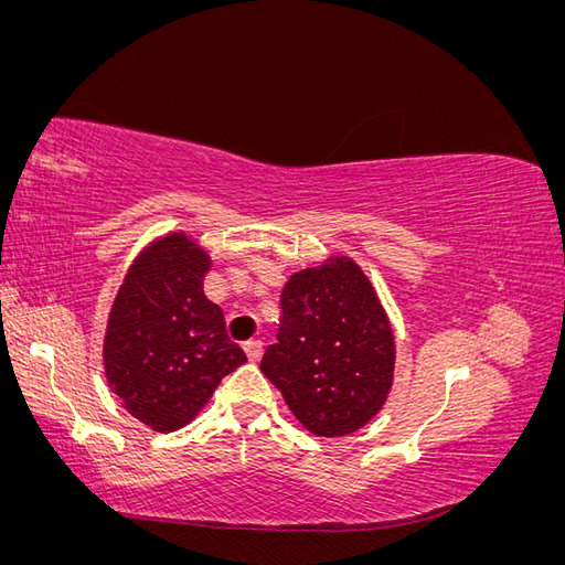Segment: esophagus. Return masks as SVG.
Instances as JSON below:
<instances>
[{"mask_svg":"<svg viewBox=\"0 0 565 565\" xmlns=\"http://www.w3.org/2000/svg\"><path fill=\"white\" fill-rule=\"evenodd\" d=\"M243 349H245L249 361L256 363V361H259V358H262V353H264V341H262V339H249V341H245Z\"/></svg>","mask_w":565,"mask_h":565,"instance_id":"1","label":"esophagus"}]
</instances>
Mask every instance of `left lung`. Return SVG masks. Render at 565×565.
<instances>
[{
	"mask_svg": "<svg viewBox=\"0 0 565 565\" xmlns=\"http://www.w3.org/2000/svg\"><path fill=\"white\" fill-rule=\"evenodd\" d=\"M276 339L259 367L311 434L347 436L380 413L393 380V334L353 262L341 256L289 278Z\"/></svg>",
	"mask_w": 565,
	"mask_h": 565,
	"instance_id": "1",
	"label": "left lung"
}]
</instances>
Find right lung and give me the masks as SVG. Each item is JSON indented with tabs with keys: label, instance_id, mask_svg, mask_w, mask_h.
Here are the masks:
<instances>
[{
	"label": "right lung",
	"instance_id": "1",
	"mask_svg": "<svg viewBox=\"0 0 565 565\" xmlns=\"http://www.w3.org/2000/svg\"><path fill=\"white\" fill-rule=\"evenodd\" d=\"M207 268L210 256L185 235H167L134 262L110 311L108 384L129 415L162 434L191 422L247 361L202 292Z\"/></svg>",
	"mask_w": 565,
	"mask_h": 565
}]
</instances>
